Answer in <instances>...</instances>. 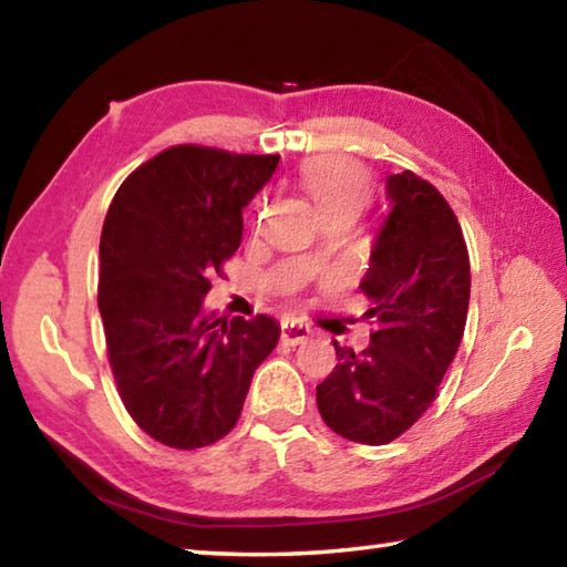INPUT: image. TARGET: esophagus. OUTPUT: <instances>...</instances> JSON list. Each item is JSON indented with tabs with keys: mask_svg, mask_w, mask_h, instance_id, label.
I'll list each match as a JSON object with an SVG mask.
<instances>
[{
	"mask_svg": "<svg viewBox=\"0 0 567 567\" xmlns=\"http://www.w3.org/2000/svg\"><path fill=\"white\" fill-rule=\"evenodd\" d=\"M280 328H282L280 338H282L285 344H302L305 340L312 338L310 324H302V322H297V320H282Z\"/></svg>",
	"mask_w": 567,
	"mask_h": 567,
	"instance_id": "1",
	"label": "esophagus"
}]
</instances>
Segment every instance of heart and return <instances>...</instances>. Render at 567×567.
Masks as SVG:
<instances>
[{"instance_id": "heart-1", "label": "heart", "mask_w": 567, "mask_h": 567, "mask_svg": "<svg viewBox=\"0 0 567 567\" xmlns=\"http://www.w3.org/2000/svg\"><path fill=\"white\" fill-rule=\"evenodd\" d=\"M302 185L328 215L354 209L360 213L370 199V177L348 157H312L302 165ZM322 249V247H320Z\"/></svg>"}]
</instances>
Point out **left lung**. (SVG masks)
Instances as JSON below:
<instances>
[{
	"instance_id": "1",
	"label": "left lung",
	"mask_w": 567,
	"mask_h": 567,
	"mask_svg": "<svg viewBox=\"0 0 567 567\" xmlns=\"http://www.w3.org/2000/svg\"><path fill=\"white\" fill-rule=\"evenodd\" d=\"M390 215L360 282L375 322L362 352L340 348L318 385L324 425L344 440L388 445L420 420L460 348L470 302V257L447 199L417 177H388Z\"/></svg>"
}]
</instances>
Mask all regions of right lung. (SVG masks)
Listing matches in <instances>:
<instances>
[{
	"label": "right lung",
	"instance_id": "obj_1",
	"mask_svg": "<svg viewBox=\"0 0 567 567\" xmlns=\"http://www.w3.org/2000/svg\"><path fill=\"white\" fill-rule=\"evenodd\" d=\"M280 155L175 145L122 182L100 239L97 305L117 392L132 420L175 450L237 425L280 324L203 312L213 277L243 243V207Z\"/></svg>",
	"mask_w": 567,
	"mask_h": 567
}]
</instances>
